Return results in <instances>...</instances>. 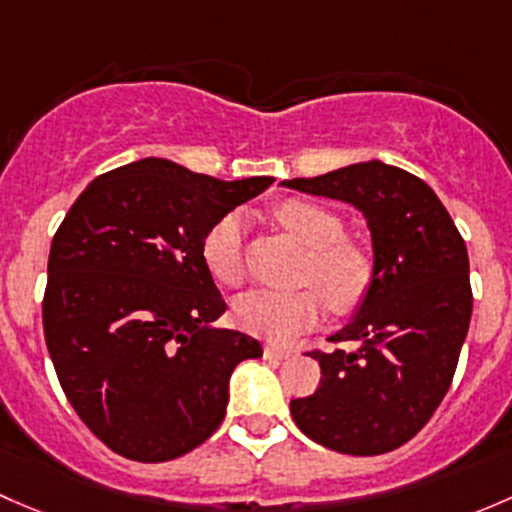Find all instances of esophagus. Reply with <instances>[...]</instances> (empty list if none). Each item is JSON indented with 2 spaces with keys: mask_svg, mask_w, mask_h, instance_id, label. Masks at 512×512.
Segmentation results:
<instances>
[{
  "mask_svg": "<svg viewBox=\"0 0 512 512\" xmlns=\"http://www.w3.org/2000/svg\"><path fill=\"white\" fill-rule=\"evenodd\" d=\"M263 352H266L268 360H288V357H293V350H288V347H281V345H273V342H268V345L263 347Z\"/></svg>",
  "mask_w": 512,
  "mask_h": 512,
  "instance_id": "34e87169",
  "label": "esophagus"
}]
</instances>
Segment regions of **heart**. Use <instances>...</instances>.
I'll return each mask as SVG.
<instances>
[{"instance_id":"1","label":"heart","mask_w":512,"mask_h":512,"mask_svg":"<svg viewBox=\"0 0 512 512\" xmlns=\"http://www.w3.org/2000/svg\"><path fill=\"white\" fill-rule=\"evenodd\" d=\"M281 224L298 236L310 249L305 263V283H315L320 293L266 291L258 288L241 295L234 303L236 323L254 335L273 342H286L303 330L313 328L323 318V299L345 315L365 300L374 278L372 254L357 241L345 239V224L330 209L305 199H288L276 209ZM244 217L236 212L214 221L202 241V256L209 273L224 286H239L244 281Z\"/></svg>"}]
</instances>
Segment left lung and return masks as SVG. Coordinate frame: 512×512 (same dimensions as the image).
Masks as SVG:
<instances>
[{
  "label": "left lung",
  "mask_w": 512,
  "mask_h": 512,
  "mask_svg": "<svg viewBox=\"0 0 512 512\" xmlns=\"http://www.w3.org/2000/svg\"><path fill=\"white\" fill-rule=\"evenodd\" d=\"M281 187L352 204L367 221L374 278L342 330V347L310 352L320 387L293 399L295 426L315 444L377 456L407 444L431 419L456 372L471 323L468 254L424 179L379 160Z\"/></svg>",
  "instance_id": "left-lung-1"
}]
</instances>
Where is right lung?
Instances as JSON below:
<instances>
[{"mask_svg":"<svg viewBox=\"0 0 512 512\" xmlns=\"http://www.w3.org/2000/svg\"><path fill=\"white\" fill-rule=\"evenodd\" d=\"M271 184L145 157L93 179L68 209L51 241L44 335L68 402L108 449L172 461L224 421L231 372L263 350L214 325L226 303L202 241Z\"/></svg>","mask_w":512,"mask_h":512,"instance_id":"add662e5","label":"right lung"}]
</instances>
